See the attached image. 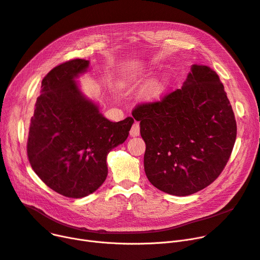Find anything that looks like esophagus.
Wrapping results in <instances>:
<instances>
[{
  "mask_svg": "<svg viewBox=\"0 0 260 260\" xmlns=\"http://www.w3.org/2000/svg\"><path fill=\"white\" fill-rule=\"evenodd\" d=\"M129 134H131L132 137H137V136L140 135V124L138 122H135L134 124L132 125Z\"/></svg>",
  "mask_w": 260,
  "mask_h": 260,
  "instance_id": "esophagus-1",
  "label": "esophagus"
}]
</instances>
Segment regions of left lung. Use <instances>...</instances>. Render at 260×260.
Masks as SVG:
<instances>
[{
    "mask_svg": "<svg viewBox=\"0 0 260 260\" xmlns=\"http://www.w3.org/2000/svg\"><path fill=\"white\" fill-rule=\"evenodd\" d=\"M132 114L146 144V177L162 192L194 194L225 168L237 125L222 82L210 67L193 65L180 89L138 104Z\"/></svg>",
    "mask_w": 260,
    "mask_h": 260,
    "instance_id": "obj_1",
    "label": "left lung"
}]
</instances>
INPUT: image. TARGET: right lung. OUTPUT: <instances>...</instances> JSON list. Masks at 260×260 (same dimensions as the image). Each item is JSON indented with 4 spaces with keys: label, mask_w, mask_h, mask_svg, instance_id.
<instances>
[{
    "label": "right lung",
    "mask_w": 260,
    "mask_h": 260,
    "mask_svg": "<svg viewBox=\"0 0 260 260\" xmlns=\"http://www.w3.org/2000/svg\"><path fill=\"white\" fill-rule=\"evenodd\" d=\"M88 61L59 64L43 78L27 139L32 170L48 187L70 198L85 197L107 176L106 156L126 140L132 117L111 122L85 100L75 78Z\"/></svg>",
    "instance_id": "1"
}]
</instances>
